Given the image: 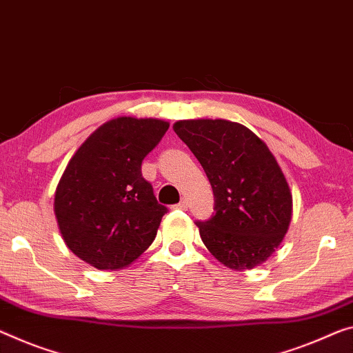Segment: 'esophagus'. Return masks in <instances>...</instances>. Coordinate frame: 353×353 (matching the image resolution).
<instances>
[{"label":"esophagus","instance_id":"1","mask_svg":"<svg viewBox=\"0 0 353 353\" xmlns=\"http://www.w3.org/2000/svg\"><path fill=\"white\" fill-rule=\"evenodd\" d=\"M173 208H176V210H183V211H186V210H188V202H186V200H181V202H180V203H176V205H175V207H173Z\"/></svg>","mask_w":353,"mask_h":353}]
</instances>
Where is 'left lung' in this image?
Segmentation results:
<instances>
[{
  "label": "left lung",
  "mask_w": 353,
  "mask_h": 353,
  "mask_svg": "<svg viewBox=\"0 0 353 353\" xmlns=\"http://www.w3.org/2000/svg\"><path fill=\"white\" fill-rule=\"evenodd\" d=\"M207 173L216 213L197 222L211 256L235 271L267 262L292 219V192L267 143L229 120H181L173 124Z\"/></svg>",
  "instance_id": "left-lung-1"
}]
</instances>
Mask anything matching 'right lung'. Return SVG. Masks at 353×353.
<instances>
[{"label": "right lung", "mask_w": 353, "mask_h": 353, "mask_svg": "<svg viewBox=\"0 0 353 353\" xmlns=\"http://www.w3.org/2000/svg\"><path fill=\"white\" fill-rule=\"evenodd\" d=\"M169 126L158 118H113L70 158L53 211L66 246L85 263L120 270L153 243L167 208L142 176V161Z\"/></svg>", "instance_id": "obj_1"}]
</instances>
